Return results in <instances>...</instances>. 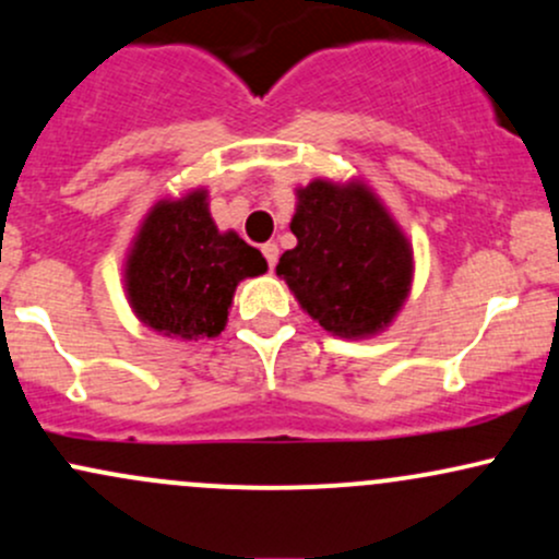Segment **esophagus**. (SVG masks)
<instances>
[{"instance_id": "esophagus-1", "label": "esophagus", "mask_w": 559, "mask_h": 559, "mask_svg": "<svg viewBox=\"0 0 559 559\" xmlns=\"http://www.w3.org/2000/svg\"><path fill=\"white\" fill-rule=\"evenodd\" d=\"M262 254H265L267 267H275V262H278V243H273V241L262 243Z\"/></svg>"}]
</instances>
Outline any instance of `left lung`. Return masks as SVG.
Listing matches in <instances>:
<instances>
[{
	"label": "left lung",
	"mask_w": 559,
	"mask_h": 559,
	"mask_svg": "<svg viewBox=\"0 0 559 559\" xmlns=\"http://www.w3.org/2000/svg\"><path fill=\"white\" fill-rule=\"evenodd\" d=\"M297 195V247L284 251L275 273L331 334L366 336L388 326L411 286L403 233L364 186L316 180Z\"/></svg>",
	"instance_id": "1"
}]
</instances>
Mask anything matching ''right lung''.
<instances>
[{"label":"right lung","mask_w":559,"mask_h":559,"mask_svg":"<svg viewBox=\"0 0 559 559\" xmlns=\"http://www.w3.org/2000/svg\"><path fill=\"white\" fill-rule=\"evenodd\" d=\"M267 270L265 257L236 233H219L195 190L156 204L127 262V294L140 321L186 342L225 329L238 281Z\"/></svg>","instance_id":"add662e5"}]
</instances>
